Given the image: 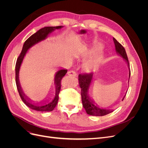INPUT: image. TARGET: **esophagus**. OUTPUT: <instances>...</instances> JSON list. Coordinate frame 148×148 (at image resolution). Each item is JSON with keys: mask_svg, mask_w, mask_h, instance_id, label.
<instances>
[{"mask_svg": "<svg viewBox=\"0 0 148 148\" xmlns=\"http://www.w3.org/2000/svg\"><path fill=\"white\" fill-rule=\"evenodd\" d=\"M67 74H68V75L70 76V77H77V73L75 72V71H69L68 73H67Z\"/></svg>", "mask_w": 148, "mask_h": 148, "instance_id": "34e87169", "label": "esophagus"}]
</instances>
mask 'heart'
<instances>
[{
    "label": "heart",
    "instance_id": "obj_1",
    "mask_svg": "<svg viewBox=\"0 0 148 148\" xmlns=\"http://www.w3.org/2000/svg\"><path fill=\"white\" fill-rule=\"evenodd\" d=\"M102 46L101 44H98L97 45L95 46L92 49H91L90 52H92L95 51L99 50V49H102ZM102 60V57L101 55H97L92 58H91L87 61L84 62L83 65V69L84 71L86 72H90V71L96 69L97 67L100 64V62Z\"/></svg>",
    "mask_w": 148,
    "mask_h": 148
}]
</instances>
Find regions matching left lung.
Listing matches in <instances>:
<instances>
[{"mask_svg": "<svg viewBox=\"0 0 148 148\" xmlns=\"http://www.w3.org/2000/svg\"><path fill=\"white\" fill-rule=\"evenodd\" d=\"M114 42L115 44V51L117 54L124 59L125 61L127 62L129 69V79L130 77V64L126 51L125 48L121 45V44L113 38ZM93 78V73L89 74H79L78 75V81L79 87L81 88V95H82V100L83 103V106L86 110V113L88 115H93V116H104L107 114H109L114 110V109H101L96 105L95 102L92 100L88 95L89 88L90 87L92 80ZM129 82V79H128ZM127 93V92H126ZM126 96L125 95L122 99V101Z\"/></svg>", "mask_w": 148, "mask_h": 148, "instance_id": "1", "label": "left lung"}]
</instances>
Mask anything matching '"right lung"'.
Returning <instances> with one entry per match:
<instances>
[{
  "label": "right lung",
  "instance_id": "add662e5",
  "mask_svg": "<svg viewBox=\"0 0 148 148\" xmlns=\"http://www.w3.org/2000/svg\"><path fill=\"white\" fill-rule=\"evenodd\" d=\"M62 27H63V26H46V27L42 28L38 30L36 33L31 35L25 42L21 52L17 59L15 65V80L17 89L19 92L21 100L23 101V102L26 106L29 107L31 109L40 112H50L53 110L57 104L58 101H59V95L61 88V80L66 73L67 70L60 69L59 71H57L55 75L54 84L56 86V95L53 100L50 103L47 102V104L46 103H44V104H39L38 102H33V101L25 95L23 90H22L19 81V71L22 62H23V59L25 55L26 54V53H27L28 51L31 47L46 39L48 35L53 32L55 29H61Z\"/></svg>",
  "mask_w": 148,
  "mask_h": 148
}]
</instances>
